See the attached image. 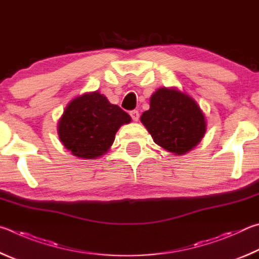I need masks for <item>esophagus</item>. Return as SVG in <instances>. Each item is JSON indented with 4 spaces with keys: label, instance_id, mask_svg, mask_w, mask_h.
Here are the masks:
<instances>
[{
    "label": "esophagus",
    "instance_id": "esophagus-1",
    "mask_svg": "<svg viewBox=\"0 0 259 259\" xmlns=\"http://www.w3.org/2000/svg\"><path fill=\"white\" fill-rule=\"evenodd\" d=\"M130 115H131V117H132V119H133L134 121H137V120L139 119V117H140V113H139L138 110L130 111Z\"/></svg>",
    "mask_w": 259,
    "mask_h": 259
}]
</instances>
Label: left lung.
Masks as SVG:
<instances>
[{
    "label": "left lung",
    "mask_w": 259,
    "mask_h": 259,
    "mask_svg": "<svg viewBox=\"0 0 259 259\" xmlns=\"http://www.w3.org/2000/svg\"><path fill=\"white\" fill-rule=\"evenodd\" d=\"M141 121L155 143L176 155L191 150L206 132V121L197 102L175 90L159 89Z\"/></svg>",
    "instance_id": "8db88e82"
}]
</instances>
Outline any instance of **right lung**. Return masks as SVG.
Segmentation results:
<instances>
[{
    "label": "right lung",
    "mask_w": 259,
    "mask_h": 259,
    "mask_svg": "<svg viewBox=\"0 0 259 259\" xmlns=\"http://www.w3.org/2000/svg\"><path fill=\"white\" fill-rule=\"evenodd\" d=\"M130 121L128 113L94 92L68 104L59 121L58 133L72 155L91 159L107 152L118 128Z\"/></svg>",
    "instance_id": "add662e5"
}]
</instances>
